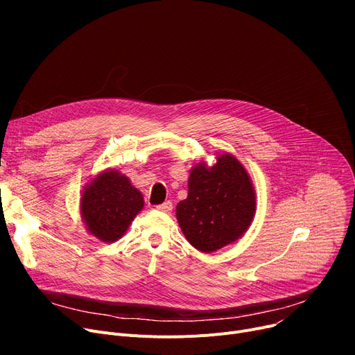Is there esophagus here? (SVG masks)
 Listing matches in <instances>:
<instances>
[{
	"label": "esophagus",
	"instance_id": "34e87169",
	"mask_svg": "<svg viewBox=\"0 0 355 355\" xmlns=\"http://www.w3.org/2000/svg\"><path fill=\"white\" fill-rule=\"evenodd\" d=\"M157 210L164 211V213H170L173 210V202L171 201H165V202L159 204V206H157Z\"/></svg>",
	"mask_w": 355,
	"mask_h": 355
}]
</instances>
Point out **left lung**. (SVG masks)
<instances>
[{
    "label": "left lung",
    "mask_w": 355,
    "mask_h": 355,
    "mask_svg": "<svg viewBox=\"0 0 355 355\" xmlns=\"http://www.w3.org/2000/svg\"><path fill=\"white\" fill-rule=\"evenodd\" d=\"M254 210L249 174L236 157L225 154L210 168L204 162L193 166L189 196L177 204V220L191 246L211 253L243 236Z\"/></svg>",
    "instance_id": "1"
}]
</instances>
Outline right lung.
I'll use <instances>...</instances> for the list:
<instances>
[{"mask_svg": "<svg viewBox=\"0 0 355 355\" xmlns=\"http://www.w3.org/2000/svg\"><path fill=\"white\" fill-rule=\"evenodd\" d=\"M144 207V197L115 170L98 175L85 189L80 213L87 232L102 241H116Z\"/></svg>", "mask_w": 355, "mask_h": 355, "instance_id": "1", "label": "right lung"}]
</instances>
